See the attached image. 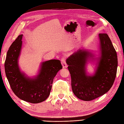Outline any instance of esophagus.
Returning a JSON list of instances; mask_svg holds the SVG:
<instances>
[{"mask_svg":"<svg viewBox=\"0 0 124 124\" xmlns=\"http://www.w3.org/2000/svg\"><path fill=\"white\" fill-rule=\"evenodd\" d=\"M61 63L63 66V68H67V65L66 63V61H65V57H63L61 60Z\"/></svg>","mask_w":124,"mask_h":124,"instance_id":"esophagus-1","label":"esophagus"}]
</instances>
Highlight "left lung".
Instances as JSON below:
<instances>
[{
    "label": "left lung",
    "instance_id": "obj_1",
    "mask_svg": "<svg viewBox=\"0 0 124 124\" xmlns=\"http://www.w3.org/2000/svg\"><path fill=\"white\" fill-rule=\"evenodd\" d=\"M99 36L101 56L98 58L94 75L88 76L86 72L85 65L88 59L93 56L91 53L79 49L66 61L71 78L73 93L78 99L86 101L95 99L108 92L116 76V51L107 33H99Z\"/></svg>",
    "mask_w": 124,
    "mask_h": 124
}]
</instances>
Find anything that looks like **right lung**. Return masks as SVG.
<instances>
[{
  "label": "right lung",
  "instance_id": "1",
  "mask_svg": "<svg viewBox=\"0 0 124 124\" xmlns=\"http://www.w3.org/2000/svg\"><path fill=\"white\" fill-rule=\"evenodd\" d=\"M22 36L17 37L7 53L5 73L11 89L18 98L31 103H38L49 96L54 78L62 66L59 60L47 61L41 63L40 71L36 78L26 76L21 72L18 65Z\"/></svg>",
  "mask_w": 124,
  "mask_h": 124
}]
</instances>
